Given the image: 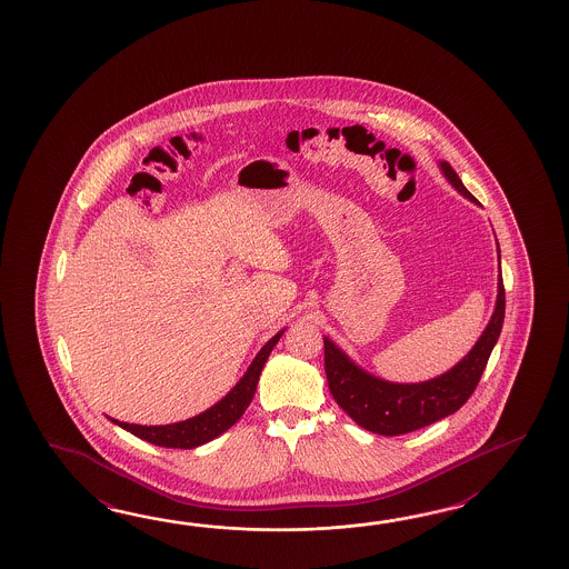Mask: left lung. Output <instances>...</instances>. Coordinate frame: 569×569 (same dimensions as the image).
I'll return each mask as SVG.
<instances>
[{"mask_svg":"<svg viewBox=\"0 0 569 569\" xmlns=\"http://www.w3.org/2000/svg\"><path fill=\"white\" fill-rule=\"evenodd\" d=\"M439 167L446 174V179L451 182V187H456L458 193L476 203V197L463 187V182L458 177V172L451 169V164L441 160ZM498 262H500V248H498ZM502 321H505V284H502V272H500L495 313L490 317L480 339L473 343L472 350L468 351V356H463L460 362L448 372L425 382H415V385L388 382L366 372L358 363L351 362L331 339L323 338L327 385L339 407L366 431L387 437L411 433L421 427L436 423L448 415H453L466 400L472 397L473 390L482 378L488 358L495 350Z\"/></svg>","mask_w":569,"mask_h":569,"instance_id":"1","label":"left lung"}]
</instances>
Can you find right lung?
<instances>
[{
  "label": "right lung",
  "instance_id": "obj_1",
  "mask_svg": "<svg viewBox=\"0 0 569 569\" xmlns=\"http://www.w3.org/2000/svg\"><path fill=\"white\" fill-rule=\"evenodd\" d=\"M284 329L279 331L272 339H268L267 346L256 353L254 360L248 366L246 375L238 380V385L231 388L230 392L223 399L209 407L207 411L194 415L187 421L170 425H133L123 423L118 419H111V423L118 425L121 429L130 431L132 436L144 439L148 443H154L160 448L172 449H193L203 446L207 441L226 433L231 425L236 423L242 417L248 405L254 399L256 385L258 378L262 375V368L267 363L268 356L272 348L279 343L280 336Z\"/></svg>",
  "mask_w": 569,
  "mask_h": 569
}]
</instances>
